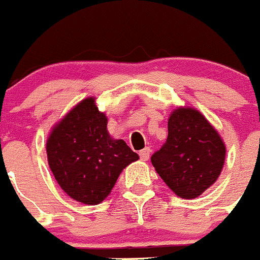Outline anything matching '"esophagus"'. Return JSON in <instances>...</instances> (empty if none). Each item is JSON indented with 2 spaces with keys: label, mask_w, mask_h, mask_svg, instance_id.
<instances>
[{
  "label": "esophagus",
  "mask_w": 260,
  "mask_h": 260,
  "mask_svg": "<svg viewBox=\"0 0 260 260\" xmlns=\"http://www.w3.org/2000/svg\"><path fill=\"white\" fill-rule=\"evenodd\" d=\"M150 152H151V150H150L148 147L141 150V151H139V156H141L142 160H145V161L148 160V157H150Z\"/></svg>",
  "instance_id": "1"
}]
</instances>
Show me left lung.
<instances>
[{"label":"left lung","mask_w":260,"mask_h":260,"mask_svg":"<svg viewBox=\"0 0 260 260\" xmlns=\"http://www.w3.org/2000/svg\"><path fill=\"white\" fill-rule=\"evenodd\" d=\"M225 155V143L199 110L177 108L168 119L167 141L151 163L174 193L196 199L216 183Z\"/></svg>","instance_id":"1"}]
</instances>
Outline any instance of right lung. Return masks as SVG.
I'll list each match as a JSON object with an SVG mask.
<instances>
[{"mask_svg": "<svg viewBox=\"0 0 260 260\" xmlns=\"http://www.w3.org/2000/svg\"><path fill=\"white\" fill-rule=\"evenodd\" d=\"M108 118L93 97L83 100L61 119L47 139V159L57 184L73 200L97 205L119 174L139 156L108 133Z\"/></svg>", "mask_w": 260, "mask_h": 260, "instance_id": "1", "label": "right lung"}]
</instances>
